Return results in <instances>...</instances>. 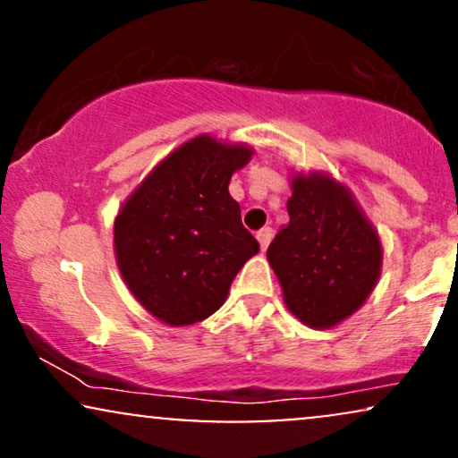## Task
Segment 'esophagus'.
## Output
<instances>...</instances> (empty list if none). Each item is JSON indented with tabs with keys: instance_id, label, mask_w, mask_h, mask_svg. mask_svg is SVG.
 <instances>
[{
	"instance_id": "1",
	"label": "esophagus",
	"mask_w": 458,
	"mask_h": 458,
	"mask_svg": "<svg viewBox=\"0 0 458 458\" xmlns=\"http://www.w3.org/2000/svg\"><path fill=\"white\" fill-rule=\"evenodd\" d=\"M256 239H259L262 250H267V247H269V243H271V239H273V230L271 228H260L259 233H256Z\"/></svg>"
}]
</instances>
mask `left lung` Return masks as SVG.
I'll return each instance as SVG.
<instances>
[{"mask_svg":"<svg viewBox=\"0 0 458 458\" xmlns=\"http://www.w3.org/2000/svg\"><path fill=\"white\" fill-rule=\"evenodd\" d=\"M288 222L267 250L284 301L327 329L361 308L381 276V241L351 191L320 172L293 178Z\"/></svg>","mask_w":458,"mask_h":458,"instance_id":"obj_1","label":"left lung"}]
</instances>
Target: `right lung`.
Instances as JSON below:
<instances>
[{
    "label": "right lung",
    "instance_id": "add662e5",
    "mask_svg": "<svg viewBox=\"0 0 458 458\" xmlns=\"http://www.w3.org/2000/svg\"><path fill=\"white\" fill-rule=\"evenodd\" d=\"M251 155L245 144L198 135L167 155L115 217V262L129 291L172 327L217 312L236 273L259 254L228 191Z\"/></svg>",
    "mask_w": 458,
    "mask_h": 458
}]
</instances>
